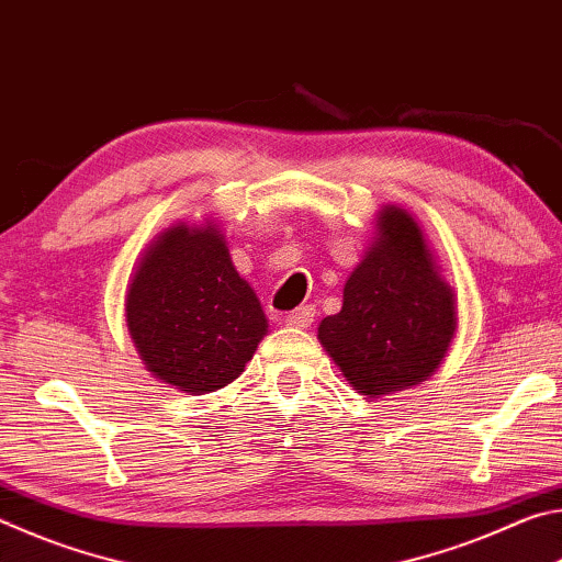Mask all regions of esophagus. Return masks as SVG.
<instances>
[{
	"mask_svg": "<svg viewBox=\"0 0 562 562\" xmlns=\"http://www.w3.org/2000/svg\"><path fill=\"white\" fill-rule=\"evenodd\" d=\"M312 319H315V307H312V304H304V307H297L284 315V325L294 329H304L312 325Z\"/></svg>",
	"mask_w": 562,
	"mask_h": 562,
	"instance_id": "34e87169",
	"label": "esophagus"
}]
</instances>
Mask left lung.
<instances>
[{
    "instance_id": "left-lung-1",
    "label": "left lung",
    "mask_w": 562,
    "mask_h": 562,
    "mask_svg": "<svg viewBox=\"0 0 562 562\" xmlns=\"http://www.w3.org/2000/svg\"><path fill=\"white\" fill-rule=\"evenodd\" d=\"M456 329V292L422 225L402 205H382L341 310L319 322V345L359 394L379 398L426 382Z\"/></svg>"
}]
</instances>
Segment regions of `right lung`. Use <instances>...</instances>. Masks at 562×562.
<instances>
[{"instance_id":"add662e5","label":"right lung","mask_w":562,"mask_h":562,"mask_svg":"<svg viewBox=\"0 0 562 562\" xmlns=\"http://www.w3.org/2000/svg\"><path fill=\"white\" fill-rule=\"evenodd\" d=\"M123 310L148 372L193 396L235 382L268 335L258 294L213 221L160 231L131 272Z\"/></svg>"}]
</instances>
